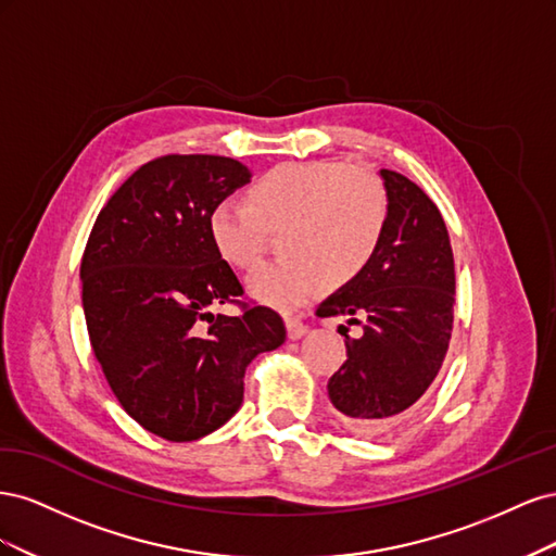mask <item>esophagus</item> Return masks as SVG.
<instances>
[{
    "mask_svg": "<svg viewBox=\"0 0 556 556\" xmlns=\"http://www.w3.org/2000/svg\"><path fill=\"white\" fill-rule=\"evenodd\" d=\"M285 327H288V336L294 341V339H301L308 331V325L301 323L299 317H285Z\"/></svg>",
    "mask_w": 556,
    "mask_h": 556,
    "instance_id": "obj_1",
    "label": "esophagus"
}]
</instances>
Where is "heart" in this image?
<instances>
[{"instance_id": "1", "label": "heart", "mask_w": 556, "mask_h": 556, "mask_svg": "<svg viewBox=\"0 0 556 556\" xmlns=\"http://www.w3.org/2000/svg\"><path fill=\"white\" fill-rule=\"evenodd\" d=\"M208 215V237L229 266L250 271L262 260L264 229H280V260L260 266L248 292L278 311L306 306L325 288L355 282L382 245L390 194L378 174L339 160L285 162Z\"/></svg>"}]
</instances>
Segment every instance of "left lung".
<instances>
[{"instance_id":"8db88e82","label":"left lung","mask_w":556,"mask_h":556,"mask_svg":"<svg viewBox=\"0 0 556 556\" xmlns=\"http://www.w3.org/2000/svg\"><path fill=\"white\" fill-rule=\"evenodd\" d=\"M390 194L382 245L366 271L317 317L348 315V359L329 378L343 425L362 435L394 427L439 376L454 323V255L439 206L413 180L380 169Z\"/></svg>"}]
</instances>
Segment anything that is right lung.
<instances>
[{
	"instance_id": "right-lung-1",
	"label": "right lung",
	"mask_w": 556,
	"mask_h": 556,
	"mask_svg": "<svg viewBox=\"0 0 556 556\" xmlns=\"http://www.w3.org/2000/svg\"><path fill=\"white\" fill-rule=\"evenodd\" d=\"M250 180L223 155H162L99 211L80 260L94 357L131 419L197 441L241 408L245 366L285 341L282 317L245 301L208 237L215 204ZM231 303L239 316H213Z\"/></svg>"
}]
</instances>
